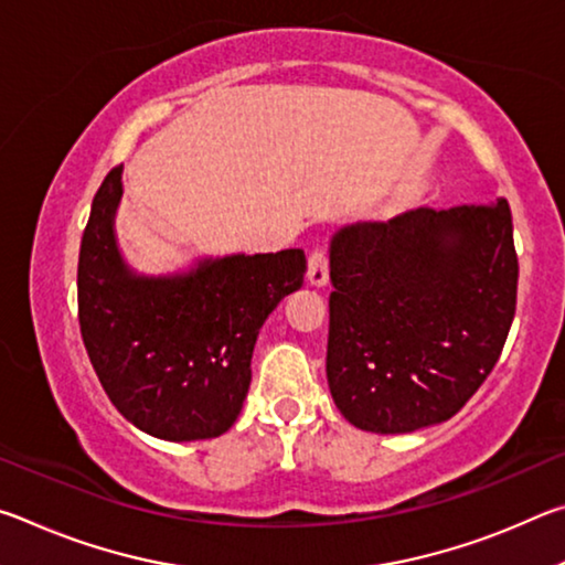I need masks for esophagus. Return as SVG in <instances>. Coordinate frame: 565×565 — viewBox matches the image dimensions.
<instances>
[{
	"label": "esophagus",
	"instance_id": "1",
	"mask_svg": "<svg viewBox=\"0 0 565 565\" xmlns=\"http://www.w3.org/2000/svg\"><path fill=\"white\" fill-rule=\"evenodd\" d=\"M329 281V254L327 248L319 246L309 254V284L323 286Z\"/></svg>",
	"mask_w": 565,
	"mask_h": 565
}]
</instances>
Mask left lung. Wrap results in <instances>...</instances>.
I'll list each match as a JSON object with an SVG mask.
<instances>
[{
    "mask_svg": "<svg viewBox=\"0 0 565 565\" xmlns=\"http://www.w3.org/2000/svg\"><path fill=\"white\" fill-rule=\"evenodd\" d=\"M327 379L361 431L408 434L463 408L509 337L519 256L511 206L414 209L331 242Z\"/></svg>",
    "mask_w": 565,
    "mask_h": 565,
    "instance_id": "left-lung-1",
    "label": "left lung"
}]
</instances>
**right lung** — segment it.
<instances>
[{"label":"right lung","mask_w":565,"mask_h":565,"mask_svg":"<svg viewBox=\"0 0 565 565\" xmlns=\"http://www.w3.org/2000/svg\"><path fill=\"white\" fill-rule=\"evenodd\" d=\"M121 164L94 194L82 236L79 329L119 414L164 441L222 436L242 414L262 323L301 289V248L204 259L177 276H137L114 238Z\"/></svg>","instance_id":"right-lung-1"}]
</instances>
